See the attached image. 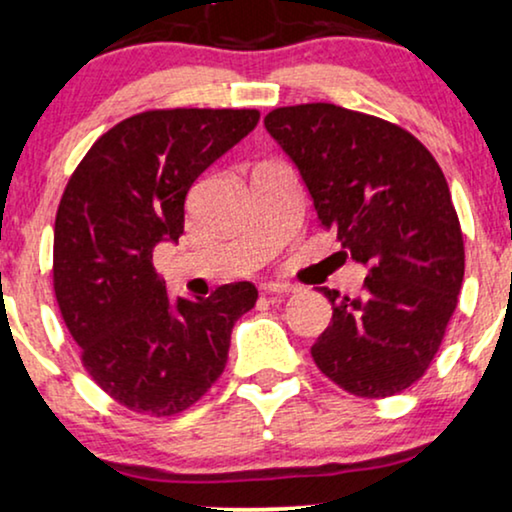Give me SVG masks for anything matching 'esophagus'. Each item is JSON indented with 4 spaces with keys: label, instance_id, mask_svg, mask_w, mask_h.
Returning a JSON list of instances; mask_svg holds the SVG:
<instances>
[{
    "label": "esophagus",
    "instance_id": "34e87169",
    "mask_svg": "<svg viewBox=\"0 0 512 512\" xmlns=\"http://www.w3.org/2000/svg\"><path fill=\"white\" fill-rule=\"evenodd\" d=\"M263 294H270V296H285L289 292H294L292 285H287V282H266V285H261Z\"/></svg>",
    "mask_w": 512,
    "mask_h": 512
}]
</instances>
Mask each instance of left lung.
Listing matches in <instances>:
<instances>
[{
	"label": "left lung",
	"mask_w": 512,
	"mask_h": 512,
	"mask_svg": "<svg viewBox=\"0 0 512 512\" xmlns=\"http://www.w3.org/2000/svg\"><path fill=\"white\" fill-rule=\"evenodd\" d=\"M263 123L320 225L368 270L356 299L320 289L332 323L311 346L315 365L363 399L399 394L430 368L463 285V232L439 163L399 125L334 104L282 106Z\"/></svg>",
	"instance_id": "obj_1"
}]
</instances>
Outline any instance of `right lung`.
<instances>
[{"label": "right lung", "mask_w": 512, "mask_h": 512, "mask_svg": "<svg viewBox=\"0 0 512 512\" xmlns=\"http://www.w3.org/2000/svg\"><path fill=\"white\" fill-rule=\"evenodd\" d=\"M256 109H168L125 118L75 168L54 225V292L82 365L137 413L175 415L225 370L251 282L208 299L168 294L154 249L178 242L189 187L258 125Z\"/></svg>", "instance_id": "1"}]
</instances>
